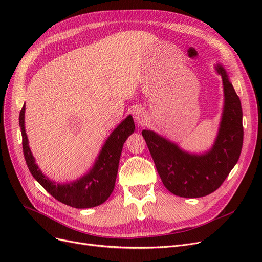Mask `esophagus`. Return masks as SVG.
<instances>
[{
	"label": "esophagus",
	"mask_w": 262,
	"mask_h": 262,
	"mask_svg": "<svg viewBox=\"0 0 262 262\" xmlns=\"http://www.w3.org/2000/svg\"><path fill=\"white\" fill-rule=\"evenodd\" d=\"M133 116H134V119H135L136 123L138 124V126L143 125V124L147 120V114H146V112H145L143 108H139L138 107L137 109H135Z\"/></svg>",
	"instance_id": "34e87169"
}]
</instances>
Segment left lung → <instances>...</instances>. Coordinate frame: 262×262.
<instances>
[{"instance_id":"obj_1","label":"left lung","mask_w":262,"mask_h":262,"mask_svg":"<svg viewBox=\"0 0 262 262\" xmlns=\"http://www.w3.org/2000/svg\"><path fill=\"white\" fill-rule=\"evenodd\" d=\"M214 69L222 77L224 106L217 135L210 149L201 154L189 153L154 130H142L164 187L177 196L195 199L212 193L223 184L241 154V102L225 68L216 63Z\"/></svg>"}]
</instances>
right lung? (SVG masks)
<instances>
[{
	"label": "right lung",
	"mask_w": 262,
	"mask_h": 262,
	"mask_svg": "<svg viewBox=\"0 0 262 262\" xmlns=\"http://www.w3.org/2000/svg\"><path fill=\"white\" fill-rule=\"evenodd\" d=\"M24 115L25 104L20 112L19 125L24 158L35 180L53 198L73 208H91L103 204L114 191L123 144L135 130L133 117L127 116L109 135L92 168L85 175L70 183L56 184L42 173L35 161L25 132Z\"/></svg>",
	"instance_id": "obj_1"
}]
</instances>
